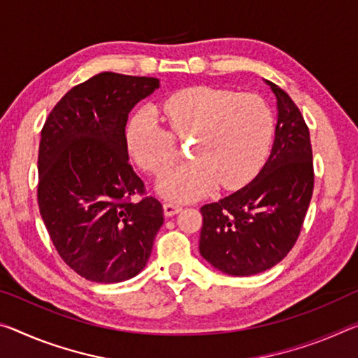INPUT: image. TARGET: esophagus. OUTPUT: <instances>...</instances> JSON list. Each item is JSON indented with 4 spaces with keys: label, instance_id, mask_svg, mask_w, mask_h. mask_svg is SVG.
Returning <instances> with one entry per match:
<instances>
[{
    "label": "esophagus",
    "instance_id": "obj_1",
    "mask_svg": "<svg viewBox=\"0 0 358 358\" xmlns=\"http://www.w3.org/2000/svg\"><path fill=\"white\" fill-rule=\"evenodd\" d=\"M183 208L177 202H166L164 203V213H166V217H173V215H177L180 210Z\"/></svg>",
    "mask_w": 358,
    "mask_h": 358
}]
</instances>
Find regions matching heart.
<instances>
[{
  "label": "heart",
  "instance_id": "obj_1",
  "mask_svg": "<svg viewBox=\"0 0 358 358\" xmlns=\"http://www.w3.org/2000/svg\"><path fill=\"white\" fill-rule=\"evenodd\" d=\"M164 111L178 137L197 134L189 162L162 175L157 191L175 201L208 194L218 183L236 189L248 183L268 156L272 115L263 99L213 87H189L173 94ZM129 155L150 173H161L177 157L173 135L159 124L155 108L143 106L126 127Z\"/></svg>",
  "mask_w": 358,
  "mask_h": 358
}]
</instances>
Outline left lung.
Wrapping results in <instances>:
<instances>
[{"instance_id":"obj_1","label":"left lung","mask_w":358,"mask_h":358,"mask_svg":"<svg viewBox=\"0 0 358 358\" xmlns=\"http://www.w3.org/2000/svg\"><path fill=\"white\" fill-rule=\"evenodd\" d=\"M275 95L277 124L268 161L250 183L201 208L199 253L220 272L247 277L271 269L296 242L314 189L309 129L285 90Z\"/></svg>"}]
</instances>
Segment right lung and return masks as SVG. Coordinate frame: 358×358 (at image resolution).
Instances as JSON below:
<instances>
[{
  "instance_id": "add662e5",
  "label": "right lung",
  "mask_w": 358,
  "mask_h": 358,
  "mask_svg": "<svg viewBox=\"0 0 358 358\" xmlns=\"http://www.w3.org/2000/svg\"><path fill=\"white\" fill-rule=\"evenodd\" d=\"M157 78L99 73L62 97L41 132L38 206L62 259L84 279L117 283L145 269L164 223L155 197L129 164L132 108Z\"/></svg>"
}]
</instances>
